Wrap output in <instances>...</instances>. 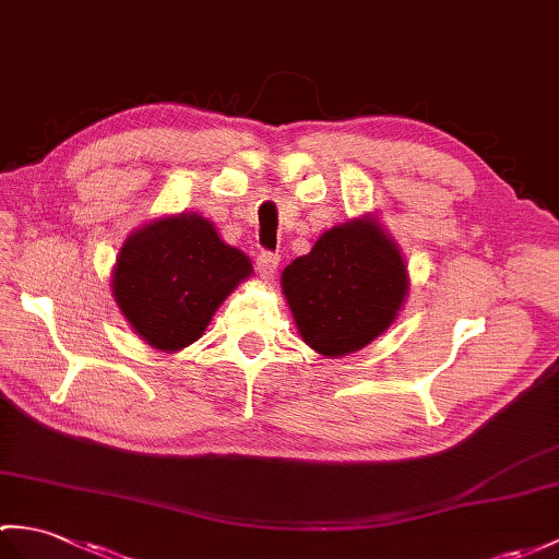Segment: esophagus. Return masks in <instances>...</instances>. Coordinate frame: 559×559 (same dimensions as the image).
<instances>
[{
    "mask_svg": "<svg viewBox=\"0 0 559 559\" xmlns=\"http://www.w3.org/2000/svg\"><path fill=\"white\" fill-rule=\"evenodd\" d=\"M278 264H281V257L274 254V252H262L257 257V271L264 281H271L276 276Z\"/></svg>",
    "mask_w": 559,
    "mask_h": 559,
    "instance_id": "esophagus-1",
    "label": "esophagus"
}]
</instances>
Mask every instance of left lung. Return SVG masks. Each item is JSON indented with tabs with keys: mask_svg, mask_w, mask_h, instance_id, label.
Instances as JSON below:
<instances>
[{
	"mask_svg": "<svg viewBox=\"0 0 559 559\" xmlns=\"http://www.w3.org/2000/svg\"><path fill=\"white\" fill-rule=\"evenodd\" d=\"M300 338L323 357H343L379 338L402 311L409 274L397 242L373 214L321 233L281 274Z\"/></svg>",
	"mask_w": 559,
	"mask_h": 559,
	"instance_id": "8db88e82",
	"label": "left lung"
}]
</instances>
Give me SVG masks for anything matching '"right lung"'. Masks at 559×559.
I'll return each instance as SVG.
<instances>
[{
  "mask_svg": "<svg viewBox=\"0 0 559 559\" xmlns=\"http://www.w3.org/2000/svg\"><path fill=\"white\" fill-rule=\"evenodd\" d=\"M252 274L250 257L221 240L210 218L183 212L154 218L126 238L111 297L140 341L178 353L202 338L216 309Z\"/></svg>",
  "mask_w": 559,
  "mask_h": 559,
  "instance_id": "1",
  "label": "right lung"
}]
</instances>
